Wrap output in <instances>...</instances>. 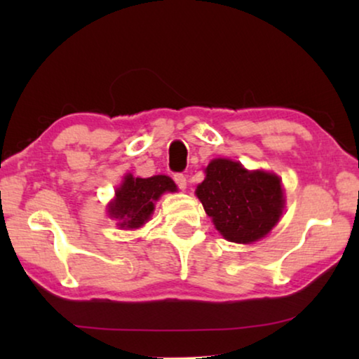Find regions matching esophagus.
<instances>
[{
  "mask_svg": "<svg viewBox=\"0 0 359 359\" xmlns=\"http://www.w3.org/2000/svg\"><path fill=\"white\" fill-rule=\"evenodd\" d=\"M174 182H175V184H177V187L180 188V190H185V188H187V177L182 172L174 174Z\"/></svg>",
  "mask_w": 359,
  "mask_h": 359,
  "instance_id": "obj_1",
  "label": "esophagus"
}]
</instances>
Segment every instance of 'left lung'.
<instances>
[{"instance_id": "1", "label": "left lung", "mask_w": 359, "mask_h": 359, "mask_svg": "<svg viewBox=\"0 0 359 359\" xmlns=\"http://www.w3.org/2000/svg\"><path fill=\"white\" fill-rule=\"evenodd\" d=\"M196 194L223 238L238 244L264 238L283 209V190L277 175L248 172L241 163L224 158L209 163Z\"/></svg>"}]
</instances>
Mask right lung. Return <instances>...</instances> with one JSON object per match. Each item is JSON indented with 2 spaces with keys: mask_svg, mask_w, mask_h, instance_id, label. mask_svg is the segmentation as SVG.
I'll return each mask as SVG.
<instances>
[{
  "mask_svg": "<svg viewBox=\"0 0 359 359\" xmlns=\"http://www.w3.org/2000/svg\"><path fill=\"white\" fill-rule=\"evenodd\" d=\"M175 190V184L166 175H154L149 179L126 175L115 193L117 198L109 205V214L121 220V228H139L149 220L156 199L165 191Z\"/></svg>",
  "mask_w": 359,
  "mask_h": 359,
  "instance_id": "add662e5",
  "label": "right lung"
}]
</instances>
